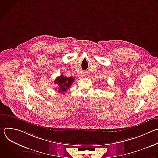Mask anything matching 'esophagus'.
Returning a JSON list of instances; mask_svg holds the SVG:
<instances>
[{"instance_id": "esophagus-1", "label": "esophagus", "mask_w": 158, "mask_h": 158, "mask_svg": "<svg viewBox=\"0 0 158 158\" xmlns=\"http://www.w3.org/2000/svg\"><path fill=\"white\" fill-rule=\"evenodd\" d=\"M82 76H84V77H85V76H86V74L85 73H82Z\"/></svg>"}]
</instances>
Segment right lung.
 <instances>
[{
    "mask_svg": "<svg viewBox=\"0 0 158 158\" xmlns=\"http://www.w3.org/2000/svg\"><path fill=\"white\" fill-rule=\"evenodd\" d=\"M74 78L72 77H67L65 76H64L63 74H61L60 76L57 77L54 83L59 85L58 87V91L59 93L64 94V92H66V91L71 87V84L74 81Z\"/></svg>",
    "mask_w": 158,
    "mask_h": 158,
    "instance_id": "right-lung-1",
    "label": "right lung"
}]
</instances>
